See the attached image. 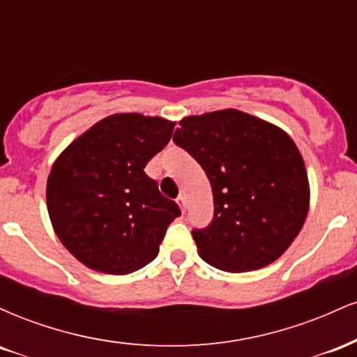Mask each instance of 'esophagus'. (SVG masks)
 <instances>
[{"instance_id": "1", "label": "esophagus", "mask_w": 357, "mask_h": 357, "mask_svg": "<svg viewBox=\"0 0 357 357\" xmlns=\"http://www.w3.org/2000/svg\"><path fill=\"white\" fill-rule=\"evenodd\" d=\"M176 203H178V206L181 208V211H183V213L186 211V198H184L183 195H179V196H178V199H176Z\"/></svg>"}]
</instances>
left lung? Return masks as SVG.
Listing matches in <instances>:
<instances>
[{"label": "left lung", "instance_id": "1", "mask_svg": "<svg viewBox=\"0 0 357 357\" xmlns=\"http://www.w3.org/2000/svg\"><path fill=\"white\" fill-rule=\"evenodd\" d=\"M174 144L203 167L215 215L192 230L199 257L225 272L275 261L304 227L309 179L296 142L280 127L236 109L179 121Z\"/></svg>", "mask_w": 357, "mask_h": 357}]
</instances>
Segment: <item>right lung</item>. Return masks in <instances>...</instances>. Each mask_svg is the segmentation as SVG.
Here are the masks:
<instances>
[{"label": "right lung", "mask_w": 357, "mask_h": 357, "mask_svg": "<svg viewBox=\"0 0 357 357\" xmlns=\"http://www.w3.org/2000/svg\"><path fill=\"white\" fill-rule=\"evenodd\" d=\"M174 122L114 114L59 155L47 206L63 247L85 267L126 275L153 261L171 221L181 215L144 167L173 136Z\"/></svg>", "instance_id": "right-lung-1"}]
</instances>
